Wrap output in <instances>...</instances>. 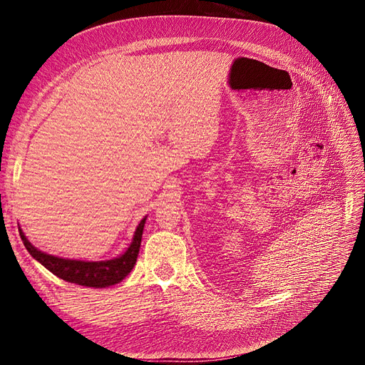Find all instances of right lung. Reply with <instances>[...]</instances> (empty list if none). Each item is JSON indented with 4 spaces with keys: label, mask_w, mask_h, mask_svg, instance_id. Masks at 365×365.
I'll return each instance as SVG.
<instances>
[{
    "label": "right lung",
    "mask_w": 365,
    "mask_h": 365,
    "mask_svg": "<svg viewBox=\"0 0 365 365\" xmlns=\"http://www.w3.org/2000/svg\"><path fill=\"white\" fill-rule=\"evenodd\" d=\"M146 217H143L136 227V232H134L133 241L127 250L115 259L103 260V262H84V260H71V259H62L56 257L47 253H43L34 247L22 229H19V234L26 247L29 255L40 262L44 267L59 277L61 279H65L68 282H73L84 287H94V289H105V287L118 284L123 281L136 264L139 248L142 242V234H143V226H145Z\"/></svg>",
    "instance_id": "obj_1"
}]
</instances>
